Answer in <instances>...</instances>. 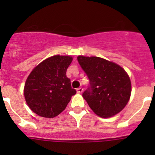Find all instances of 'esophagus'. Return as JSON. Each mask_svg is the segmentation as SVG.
<instances>
[{"mask_svg":"<svg viewBox=\"0 0 155 155\" xmlns=\"http://www.w3.org/2000/svg\"><path fill=\"white\" fill-rule=\"evenodd\" d=\"M77 92L82 93L83 92V88H82V87H78V88H77Z\"/></svg>","mask_w":155,"mask_h":155,"instance_id":"34e87169","label":"esophagus"}]
</instances>
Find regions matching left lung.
<instances>
[{
    "label": "left lung",
    "instance_id": "obj_1",
    "mask_svg": "<svg viewBox=\"0 0 155 155\" xmlns=\"http://www.w3.org/2000/svg\"><path fill=\"white\" fill-rule=\"evenodd\" d=\"M78 61L89 79L82 96L100 117L108 118L124 109L131 94V82L120 65L98 57L78 56Z\"/></svg>",
    "mask_w": 155,
    "mask_h": 155
}]
</instances>
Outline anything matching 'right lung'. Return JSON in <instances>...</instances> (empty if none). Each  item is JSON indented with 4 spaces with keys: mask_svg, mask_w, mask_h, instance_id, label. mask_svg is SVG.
<instances>
[{
    "mask_svg": "<svg viewBox=\"0 0 155 155\" xmlns=\"http://www.w3.org/2000/svg\"><path fill=\"white\" fill-rule=\"evenodd\" d=\"M73 58L56 55L37 65L28 75L24 95L28 107L37 115L53 118L66 109L76 90L66 72Z\"/></svg>",
    "mask_w": 155,
    "mask_h": 155,
    "instance_id": "add662e5",
    "label": "right lung"
}]
</instances>
